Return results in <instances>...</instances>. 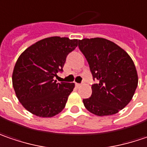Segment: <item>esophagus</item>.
Wrapping results in <instances>:
<instances>
[{
    "instance_id": "esophagus-1",
    "label": "esophagus",
    "mask_w": 147,
    "mask_h": 147,
    "mask_svg": "<svg viewBox=\"0 0 147 147\" xmlns=\"http://www.w3.org/2000/svg\"><path fill=\"white\" fill-rule=\"evenodd\" d=\"M75 85H76V87H77V88H79V87L81 86V84H78V83H75Z\"/></svg>"
}]
</instances>
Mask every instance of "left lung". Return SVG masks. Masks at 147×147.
Instances as JSON below:
<instances>
[{"label": "left lung", "instance_id": "left-lung-1", "mask_svg": "<svg viewBox=\"0 0 147 147\" xmlns=\"http://www.w3.org/2000/svg\"><path fill=\"white\" fill-rule=\"evenodd\" d=\"M78 48L89 64L93 80L92 95L83 99L84 107L98 116L113 115L123 109L136 91L138 77L128 54L102 38L78 40Z\"/></svg>", "mask_w": 147, "mask_h": 147}]
</instances>
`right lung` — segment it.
Segmentation results:
<instances>
[{
    "mask_svg": "<svg viewBox=\"0 0 147 147\" xmlns=\"http://www.w3.org/2000/svg\"><path fill=\"white\" fill-rule=\"evenodd\" d=\"M78 40L54 36L36 42L20 55L15 65L12 84L20 102L30 113L51 117L64 108L74 83H58L66 58Z\"/></svg>",
    "mask_w": 147,
    "mask_h": 147,
    "instance_id": "1",
    "label": "right lung"
}]
</instances>
